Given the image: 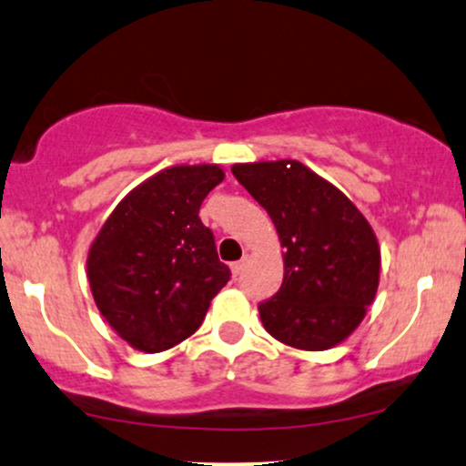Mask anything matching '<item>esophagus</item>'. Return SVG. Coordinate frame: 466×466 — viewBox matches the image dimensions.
Returning <instances> with one entry per match:
<instances>
[{"label":"esophagus","instance_id":"1","mask_svg":"<svg viewBox=\"0 0 466 466\" xmlns=\"http://www.w3.org/2000/svg\"><path fill=\"white\" fill-rule=\"evenodd\" d=\"M243 267H245V260H238V262L229 264V268H232V275L234 277H238L240 273H243Z\"/></svg>","mask_w":466,"mask_h":466}]
</instances>
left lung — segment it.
Returning a JSON list of instances; mask_svg holds the SVG:
<instances>
[{"label":"left lung","mask_w":466,"mask_h":466,"mask_svg":"<svg viewBox=\"0 0 466 466\" xmlns=\"http://www.w3.org/2000/svg\"><path fill=\"white\" fill-rule=\"evenodd\" d=\"M234 178L273 219L284 247V281L258 305L275 339L327 350L363 320L379 290L380 249L357 206L303 163H240Z\"/></svg>","instance_id":"obj_1"}]
</instances>
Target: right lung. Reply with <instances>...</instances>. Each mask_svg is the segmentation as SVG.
Segmentation results:
<instances>
[{"instance_id":"add662e5","label":"right lung","mask_w":466,"mask_h":466,"mask_svg":"<svg viewBox=\"0 0 466 466\" xmlns=\"http://www.w3.org/2000/svg\"><path fill=\"white\" fill-rule=\"evenodd\" d=\"M219 165H176L128 193L94 238L87 279L105 320L133 349L161 352L193 335L229 281L199 219Z\"/></svg>"}]
</instances>
